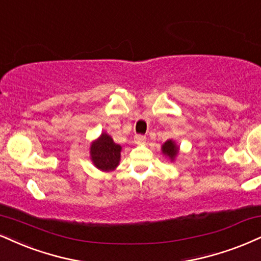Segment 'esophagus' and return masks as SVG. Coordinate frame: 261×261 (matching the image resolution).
<instances>
[{"label": "esophagus", "mask_w": 261, "mask_h": 261, "mask_svg": "<svg viewBox=\"0 0 261 261\" xmlns=\"http://www.w3.org/2000/svg\"><path fill=\"white\" fill-rule=\"evenodd\" d=\"M134 141H136V144H144L146 141V138L144 136H137L134 138Z\"/></svg>", "instance_id": "esophagus-1"}]
</instances>
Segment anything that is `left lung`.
<instances>
[{"label": "left lung", "instance_id": "obj_1", "mask_svg": "<svg viewBox=\"0 0 261 261\" xmlns=\"http://www.w3.org/2000/svg\"><path fill=\"white\" fill-rule=\"evenodd\" d=\"M161 151H162L163 155H165L170 162H174L176 156L179 155V145L173 139H169L167 140L166 143L162 144Z\"/></svg>", "mask_w": 261, "mask_h": 261}]
</instances>
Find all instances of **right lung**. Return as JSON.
<instances>
[{"mask_svg": "<svg viewBox=\"0 0 261 261\" xmlns=\"http://www.w3.org/2000/svg\"><path fill=\"white\" fill-rule=\"evenodd\" d=\"M122 146L116 144L106 132L93 140L89 147V157L95 168L101 172H112L120 165Z\"/></svg>", "mask_w": 261, "mask_h": 261, "instance_id": "add662e5", "label": "right lung"}]
</instances>
